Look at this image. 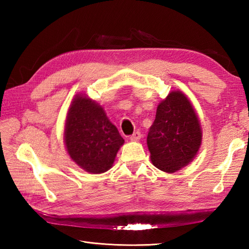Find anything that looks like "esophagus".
<instances>
[{
    "label": "esophagus",
    "instance_id": "1",
    "mask_svg": "<svg viewBox=\"0 0 249 249\" xmlns=\"http://www.w3.org/2000/svg\"><path fill=\"white\" fill-rule=\"evenodd\" d=\"M140 138H141L140 131H135V133L130 136L129 139H130L131 141H139Z\"/></svg>",
    "mask_w": 249,
    "mask_h": 249
}]
</instances>
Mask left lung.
<instances>
[{"mask_svg": "<svg viewBox=\"0 0 249 249\" xmlns=\"http://www.w3.org/2000/svg\"><path fill=\"white\" fill-rule=\"evenodd\" d=\"M200 123L192 104L179 91L158 105L147 134L151 160L165 172H176L194 160L201 144Z\"/></svg>", "mask_w": 249, "mask_h": 249, "instance_id": "obj_1", "label": "left lung"}]
</instances>
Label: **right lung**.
Returning <instances> with one entry per match:
<instances>
[{
  "mask_svg": "<svg viewBox=\"0 0 249 249\" xmlns=\"http://www.w3.org/2000/svg\"><path fill=\"white\" fill-rule=\"evenodd\" d=\"M68 154L89 173H103L112 167L124 139L104 109L91 99L76 96L68 111L65 126Z\"/></svg>",
  "mask_w": 249,
  "mask_h": 249,
  "instance_id": "obj_1",
  "label": "right lung"
}]
</instances>
